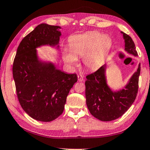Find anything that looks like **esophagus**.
I'll list each match as a JSON object with an SVG mask.
<instances>
[{"label": "esophagus", "mask_w": 150, "mask_h": 150, "mask_svg": "<svg viewBox=\"0 0 150 150\" xmlns=\"http://www.w3.org/2000/svg\"><path fill=\"white\" fill-rule=\"evenodd\" d=\"M77 77H78V81H80V82L83 81V76L78 75V76H77Z\"/></svg>", "instance_id": "obj_1"}]
</instances>
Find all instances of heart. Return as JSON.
<instances>
[{
  "instance_id": "heart-1",
  "label": "heart",
  "mask_w": 150,
  "mask_h": 150,
  "mask_svg": "<svg viewBox=\"0 0 150 150\" xmlns=\"http://www.w3.org/2000/svg\"><path fill=\"white\" fill-rule=\"evenodd\" d=\"M112 38L98 31L72 37L69 40V49H64L62 58L66 64L76 65L78 58H82L84 67L92 71L98 69L106 60L112 47Z\"/></svg>"
}]
</instances>
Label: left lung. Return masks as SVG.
Masks as SVG:
<instances>
[{
  "instance_id": "left-lung-1",
  "label": "left lung",
  "mask_w": 150,
  "mask_h": 150,
  "mask_svg": "<svg viewBox=\"0 0 150 150\" xmlns=\"http://www.w3.org/2000/svg\"><path fill=\"white\" fill-rule=\"evenodd\" d=\"M125 40V50L137 56L138 53L130 36L121 32ZM106 65L86 76V97L88 110L94 117L101 121L108 122L121 117L130 108L136 99L138 90L140 64L129 79L125 88L114 92L109 88L106 78Z\"/></svg>"
}]
</instances>
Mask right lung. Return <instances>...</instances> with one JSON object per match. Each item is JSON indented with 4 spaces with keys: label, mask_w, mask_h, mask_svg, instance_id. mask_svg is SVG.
I'll list each match as a JSON object with an SVG mask.
<instances>
[{
    "label": "right lung",
    "mask_w": 150,
    "mask_h": 150,
    "mask_svg": "<svg viewBox=\"0 0 150 150\" xmlns=\"http://www.w3.org/2000/svg\"><path fill=\"white\" fill-rule=\"evenodd\" d=\"M60 28L46 23L38 25L21 40L13 62V78L20 105L38 121L51 122L58 117L69 90L77 82L76 74H67L51 62L38 58V47H59Z\"/></svg>",
    "instance_id": "obj_1"
}]
</instances>
